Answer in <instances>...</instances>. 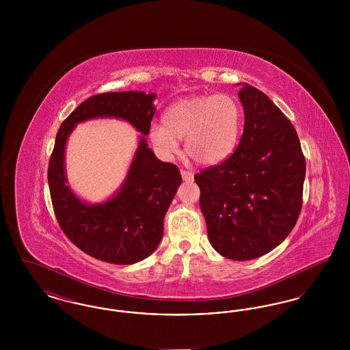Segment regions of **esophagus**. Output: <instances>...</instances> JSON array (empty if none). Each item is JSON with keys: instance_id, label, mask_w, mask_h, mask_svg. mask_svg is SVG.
Instances as JSON below:
<instances>
[{"instance_id": "esophagus-1", "label": "esophagus", "mask_w": 350, "mask_h": 350, "mask_svg": "<svg viewBox=\"0 0 350 350\" xmlns=\"http://www.w3.org/2000/svg\"><path fill=\"white\" fill-rule=\"evenodd\" d=\"M181 176H183V181H186V183H190V181H193L194 180V173H191V172H187V170H181Z\"/></svg>"}]
</instances>
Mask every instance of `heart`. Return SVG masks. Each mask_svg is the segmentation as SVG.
<instances>
[{"label": "heart", "mask_w": 350, "mask_h": 350, "mask_svg": "<svg viewBox=\"0 0 350 350\" xmlns=\"http://www.w3.org/2000/svg\"><path fill=\"white\" fill-rule=\"evenodd\" d=\"M163 124H150L148 133L163 157L172 159L178 152L177 140L185 139L187 157L200 165H215L236 148L241 107L230 94L187 97L167 107Z\"/></svg>", "instance_id": "b5f03b06"}]
</instances>
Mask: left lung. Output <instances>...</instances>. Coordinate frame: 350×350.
I'll return each instance as SVG.
<instances>
[{
  "mask_svg": "<svg viewBox=\"0 0 350 350\" xmlns=\"http://www.w3.org/2000/svg\"><path fill=\"white\" fill-rule=\"evenodd\" d=\"M239 98L244 107L239 147L194 180L213 248L248 261L278 247L294 228L306 160L294 126L265 93L243 83Z\"/></svg>",
  "mask_w": 350,
  "mask_h": 350,
  "instance_id": "8db88e82",
  "label": "left lung"
}]
</instances>
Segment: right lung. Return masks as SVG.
Returning <instances> with one entry per match:
<instances>
[{
    "label": "right lung",
    "instance_id": "obj_1",
    "mask_svg": "<svg viewBox=\"0 0 350 350\" xmlns=\"http://www.w3.org/2000/svg\"><path fill=\"white\" fill-rule=\"evenodd\" d=\"M154 98V93L133 90L93 96L70 113L56 135L49 165L55 215L77 248L105 262L131 265L156 250L164 232V217L183 183L178 167L163 163L148 148L146 136L156 111ZM98 117L123 118L144 135L118 193L93 205L80 200L67 185L64 159L74 127Z\"/></svg>",
    "mask_w": 350,
    "mask_h": 350
}]
</instances>
